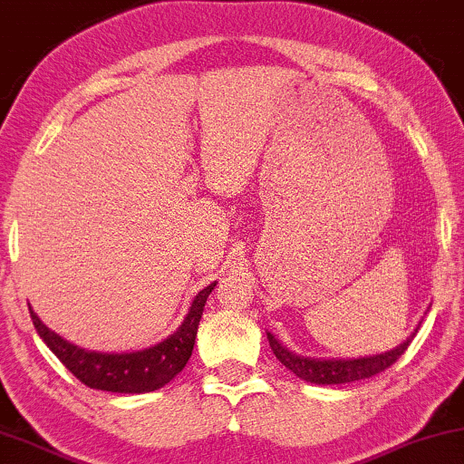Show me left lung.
I'll list each match as a JSON object with an SVG mask.
<instances>
[{
  "instance_id": "1",
  "label": "left lung",
  "mask_w": 464,
  "mask_h": 464,
  "mask_svg": "<svg viewBox=\"0 0 464 464\" xmlns=\"http://www.w3.org/2000/svg\"><path fill=\"white\" fill-rule=\"evenodd\" d=\"M414 334H411L400 347L392 349V352L371 355V358H360V360H310L301 358L282 347L276 339L267 333V341L276 358L285 364L288 371H293L297 377L304 381L315 382V385H341V382H353L368 377H374L382 371H387L389 366L395 364L400 360V355L406 352Z\"/></svg>"
}]
</instances>
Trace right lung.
Masks as SVG:
<instances>
[{
    "mask_svg": "<svg viewBox=\"0 0 464 464\" xmlns=\"http://www.w3.org/2000/svg\"><path fill=\"white\" fill-rule=\"evenodd\" d=\"M213 288H216V282L194 297L182 326L169 339L136 353L85 352V349L66 343L63 337L52 333L31 307L29 312L39 337L83 385L112 393H149L167 385L178 372H182L186 362L190 360L205 301Z\"/></svg>",
    "mask_w": 464,
    "mask_h": 464,
    "instance_id": "add662e5",
    "label": "right lung"
}]
</instances>
